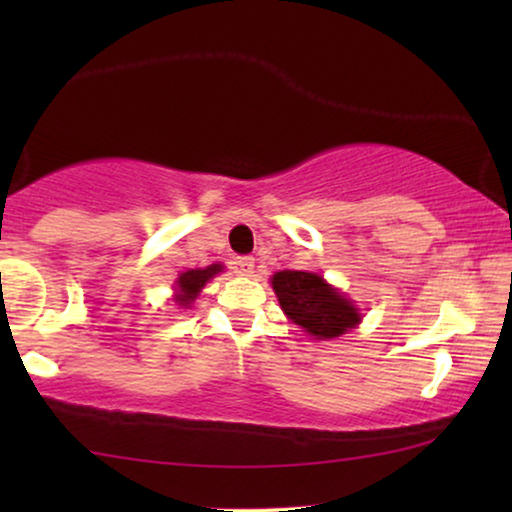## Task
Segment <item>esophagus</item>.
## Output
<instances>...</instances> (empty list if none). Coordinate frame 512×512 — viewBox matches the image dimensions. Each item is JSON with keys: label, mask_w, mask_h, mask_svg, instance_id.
Instances as JSON below:
<instances>
[{"label": "esophagus", "mask_w": 512, "mask_h": 512, "mask_svg": "<svg viewBox=\"0 0 512 512\" xmlns=\"http://www.w3.org/2000/svg\"><path fill=\"white\" fill-rule=\"evenodd\" d=\"M233 270L237 272V275H242V277H251V275H254V258H251V256L235 258Z\"/></svg>", "instance_id": "esophagus-1"}]
</instances>
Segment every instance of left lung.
<instances>
[{
	"instance_id": "8db88e82",
	"label": "left lung",
	"mask_w": 512,
	"mask_h": 512,
	"mask_svg": "<svg viewBox=\"0 0 512 512\" xmlns=\"http://www.w3.org/2000/svg\"><path fill=\"white\" fill-rule=\"evenodd\" d=\"M270 282L286 317L314 340L340 338L361 321L352 300L317 272L282 270Z\"/></svg>"
}]
</instances>
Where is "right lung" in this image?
I'll return each mask as SVG.
<instances>
[{
  "instance_id": "1",
  "label": "right lung",
  "mask_w": 512,
  "mask_h": 512,
  "mask_svg": "<svg viewBox=\"0 0 512 512\" xmlns=\"http://www.w3.org/2000/svg\"><path fill=\"white\" fill-rule=\"evenodd\" d=\"M223 272V265L214 263V265H207V268H195V270H186L181 272L177 277V282H174V303L179 307H191L193 300L200 296V291L205 289V284L209 279L219 275Z\"/></svg>"
}]
</instances>
